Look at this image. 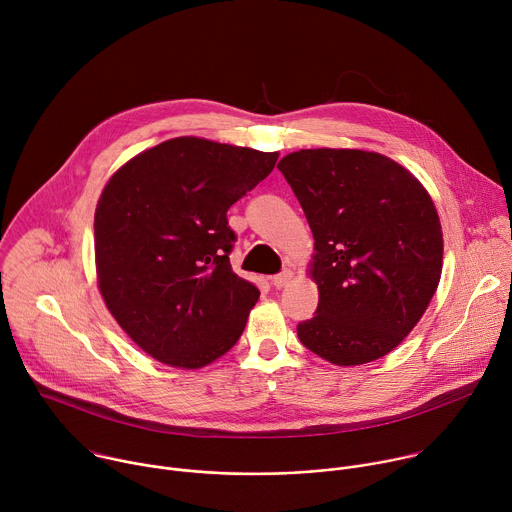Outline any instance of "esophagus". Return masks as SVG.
<instances>
[{"instance_id": "1", "label": "esophagus", "mask_w": 512, "mask_h": 512, "mask_svg": "<svg viewBox=\"0 0 512 512\" xmlns=\"http://www.w3.org/2000/svg\"><path fill=\"white\" fill-rule=\"evenodd\" d=\"M291 279H294V269H283L279 275H273L271 277V283L275 285V287H285V285H289L291 283Z\"/></svg>"}]
</instances>
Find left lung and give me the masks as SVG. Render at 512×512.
<instances>
[{"mask_svg":"<svg viewBox=\"0 0 512 512\" xmlns=\"http://www.w3.org/2000/svg\"><path fill=\"white\" fill-rule=\"evenodd\" d=\"M314 235L318 310L300 342L338 367L373 362L415 328L444 265V233L423 184L367 150L291 152L277 164Z\"/></svg>","mask_w":512,"mask_h":512,"instance_id":"left-lung-1","label":"left lung"}]
</instances>
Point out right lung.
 <instances>
[{
    "label": "right lung",
    "mask_w": 512,
    "mask_h": 512,
    "mask_svg": "<svg viewBox=\"0 0 512 512\" xmlns=\"http://www.w3.org/2000/svg\"><path fill=\"white\" fill-rule=\"evenodd\" d=\"M277 158L184 135L133 156L105 184L95 210L97 285L152 358L196 371L241 338L259 289L231 267L227 210Z\"/></svg>",
    "instance_id": "obj_1"
}]
</instances>
